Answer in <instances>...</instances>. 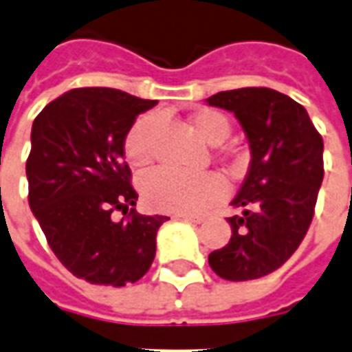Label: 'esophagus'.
<instances>
[{
    "label": "esophagus",
    "instance_id": "esophagus-1",
    "mask_svg": "<svg viewBox=\"0 0 352 352\" xmlns=\"http://www.w3.org/2000/svg\"><path fill=\"white\" fill-rule=\"evenodd\" d=\"M181 219L186 222H192V224H199V222H204V219H201V217H192V214H183Z\"/></svg>",
    "mask_w": 352,
    "mask_h": 352
}]
</instances>
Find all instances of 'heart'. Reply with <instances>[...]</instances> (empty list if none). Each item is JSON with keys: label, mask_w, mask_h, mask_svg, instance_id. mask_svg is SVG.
Masks as SVG:
<instances>
[{"label": "heart", "mask_w": 352, "mask_h": 352, "mask_svg": "<svg viewBox=\"0 0 352 352\" xmlns=\"http://www.w3.org/2000/svg\"><path fill=\"white\" fill-rule=\"evenodd\" d=\"M192 124L211 145H221L232 131V124L219 111L204 109L192 116ZM158 116H141L124 139V153L133 166H145L153 158ZM146 206L162 213L198 214L226 196V183L217 173H183L171 168H156L141 179Z\"/></svg>", "instance_id": "1"}]
</instances>
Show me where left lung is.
Listing matches in <instances>:
<instances>
[{
	"mask_svg": "<svg viewBox=\"0 0 352 352\" xmlns=\"http://www.w3.org/2000/svg\"><path fill=\"white\" fill-rule=\"evenodd\" d=\"M234 113L251 146V164L228 217L232 237L209 254L226 280L260 279L300 247L324 177L322 138L303 105L272 88H237L207 98Z\"/></svg>",
	"mask_w": 352,
	"mask_h": 352,
	"instance_id": "obj_1",
	"label": "left lung"
}]
</instances>
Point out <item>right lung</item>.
I'll return each instance as SVG.
<instances>
[{"label":"right lung","mask_w":352,"mask_h":352,"mask_svg":"<svg viewBox=\"0 0 352 352\" xmlns=\"http://www.w3.org/2000/svg\"><path fill=\"white\" fill-rule=\"evenodd\" d=\"M154 105L116 88H75L50 101L32 126L30 209L58 260L92 285L141 279L168 221L135 213L138 192L124 162V139ZM115 210L123 211L120 221Z\"/></svg>","instance_id":"right-lung-1"}]
</instances>
